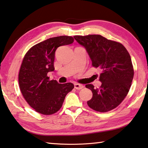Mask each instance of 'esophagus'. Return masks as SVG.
Returning <instances> with one entry per match:
<instances>
[{"mask_svg": "<svg viewBox=\"0 0 148 148\" xmlns=\"http://www.w3.org/2000/svg\"><path fill=\"white\" fill-rule=\"evenodd\" d=\"M74 88H76V90H81V89H82L84 88V86L81 85V84H75Z\"/></svg>", "mask_w": 148, "mask_h": 148, "instance_id": "1", "label": "esophagus"}]
</instances>
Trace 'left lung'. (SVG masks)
Segmentation results:
<instances>
[{
  "label": "left lung",
  "instance_id": "8db88e82",
  "mask_svg": "<svg viewBox=\"0 0 148 148\" xmlns=\"http://www.w3.org/2000/svg\"><path fill=\"white\" fill-rule=\"evenodd\" d=\"M74 38L86 49L93 66L102 71L99 88H94L92 84L86 85L93 93L87 103L96 111L112 110L120 105L130 88L134 69L130 55L121 43L100 35L75 36Z\"/></svg>",
  "mask_w": 148,
  "mask_h": 148
}]
</instances>
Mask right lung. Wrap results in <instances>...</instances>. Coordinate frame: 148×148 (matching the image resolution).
<instances>
[{"label": "right lung", "instance_id": "add662e5", "mask_svg": "<svg viewBox=\"0 0 148 148\" xmlns=\"http://www.w3.org/2000/svg\"><path fill=\"white\" fill-rule=\"evenodd\" d=\"M73 42L71 36L52 37L35 45L24 56L18 76L20 88L27 103L39 113L49 115L57 112L74 88L72 83L58 84L47 76L55 70L57 49Z\"/></svg>", "mask_w": 148, "mask_h": 148}]
</instances>
